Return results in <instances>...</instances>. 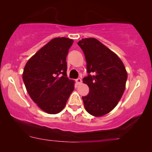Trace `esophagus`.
Returning <instances> with one entry per match:
<instances>
[{
    "instance_id": "esophagus-1",
    "label": "esophagus",
    "mask_w": 152,
    "mask_h": 152,
    "mask_svg": "<svg viewBox=\"0 0 152 152\" xmlns=\"http://www.w3.org/2000/svg\"><path fill=\"white\" fill-rule=\"evenodd\" d=\"M75 81H76L77 84H80L81 83H82V80H81L80 78H77Z\"/></svg>"
}]
</instances>
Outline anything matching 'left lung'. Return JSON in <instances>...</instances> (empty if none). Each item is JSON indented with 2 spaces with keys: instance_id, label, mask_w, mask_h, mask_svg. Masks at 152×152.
Returning a JSON list of instances; mask_svg holds the SVG:
<instances>
[{
  "instance_id": "1",
  "label": "left lung",
  "mask_w": 152,
  "mask_h": 152,
  "mask_svg": "<svg viewBox=\"0 0 152 152\" xmlns=\"http://www.w3.org/2000/svg\"><path fill=\"white\" fill-rule=\"evenodd\" d=\"M84 52L88 75L83 82L89 93L82 99L86 111L95 117L109 113L118 104L125 90L127 72L118 55L94 38L77 43Z\"/></svg>"
}]
</instances>
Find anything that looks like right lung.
Instances as JSON below:
<instances>
[{
  "label": "right lung",
  "mask_w": 152,
  "mask_h": 152,
  "mask_svg": "<svg viewBox=\"0 0 152 152\" xmlns=\"http://www.w3.org/2000/svg\"><path fill=\"white\" fill-rule=\"evenodd\" d=\"M72 43V39L66 37L52 39L25 66L23 80L27 91L47 113L61 111L75 88L74 81L66 74V57Z\"/></svg>",
  "instance_id": "add662e5"
}]
</instances>
